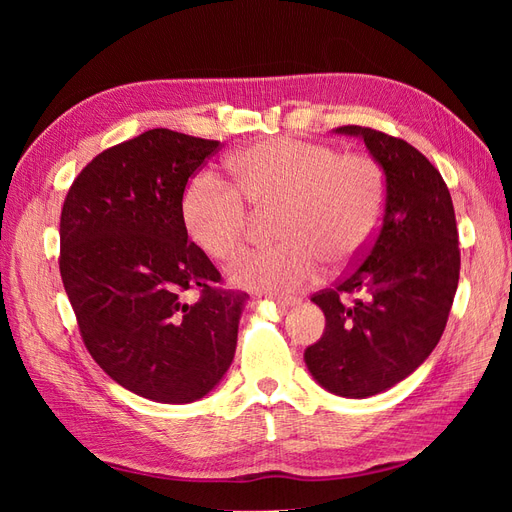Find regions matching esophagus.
Segmentation results:
<instances>
[{"label":"esophagus","mask_w":512,"mask_h":512,"mask_svg":"<svg viewBox=\"0 0 512 512\" xmlns=\"http://www.w3.org/2000/svg\"><path fill=\"white\" fill-rule=\"evenodd\" d=\"M271 301L277 305V307H294V305H299L301 301L297 299V297H271Z\"/></svg>","instance_id":"1"}]
</instances>
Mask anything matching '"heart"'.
<instances>
[{
  "instance_id": "b5f03b06",
  "label": "heart",
  "mask_w": 512,
  "mask_h": 512,
  "mask_svg": "<svg viewBox=\"0 0 512 512\" xmlns=\"http://www.w3.org/2000/svg\"><path fill=\"white\" fill-rule=\"evenodd\" d=\"M237 188L256 211L280 209L267 250H243L228 262L232 284L288 294L314 280L320 262L331 271L354 265L374 243L386 203L382 168L365 153H339L331 145L277 138L254 145L230 164ZM232 185L203 173L181 198L190 241L213 260L237 250L250 211Z\"/></svg>"
}]
</instances>
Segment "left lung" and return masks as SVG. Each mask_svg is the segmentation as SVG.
I'll return each instance as SVG.
<instances>
[{
    "mask_svg": "<svg viewBox=\"0 0 512 512\" xmlns=\"http://www.w3.org/2000/svg\"><path fill=\"white\" fill-rule=\"evenodd\" d=\"M333 132L365 143L386 203L361 265L312 297L327 327L303 359L322 389L365 399L408 378L438 346L459 282V235L451 192L421 151L371 128ZM352 293L360 299L344 304Z\"/></svg>",
    "mask_w": 512,
    "mask_h": 512,
    "instance_id": "left-lung-1",
    "label": "left lung"
}]
</instances>
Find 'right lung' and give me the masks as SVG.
Returning a JSON list of instances; mask_svg holds the SVG:
<instances>
[{
  "mask_svg": "<svg viewBox=\"0 0 512 512\" xmlns=\"http://www.w3.org/2000/svg\"><path fill=\"white\" fill-rule=\"evenodd\" d=\"M218 145L143 132L91 160L61 209L59 271L89 354L160 404L203 399L235 359L247 294L218 288L181 220L185 185Z\"/></svg>",
  "mask_w": 512,
  "mask_h": 512,
  "instance_id": "1",
  "label": "right lung"
}]
</instances>
